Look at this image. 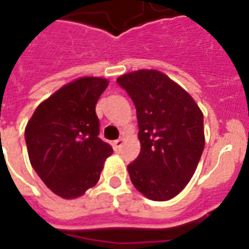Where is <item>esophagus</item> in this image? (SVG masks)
Listing matches in <instances>:
<instances>
[{"label": "esophagus", "instance_id": "34e87169", "mask_svg": "<svg viewBox=\"0 0 249 249\" xmlns=\"http://www.w3.org/2000/svg\"><path fill=\"white\" fill-rule=\"evenodd\" d=\"M122 145H123V139L116 140V141L113 142V148H114V151H120L121 147H122Z\"/></svg>", "mask_w": 249, "mask_h": 249}]
</instances>
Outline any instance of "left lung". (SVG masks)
Masks as SVG:
<instances>
[{"label": "left lung", "instance_id": "left-lung-1", "mask_svg": "<svg viewBox=\"0 0 249 249\" xmlns=\"http://www.w3.org/2000/svg\"><path fill=\"white\" fill-rule=\"evenodd\" d=\"M117 83L131 97L141 151L127 166L135 188L155 201L179 194L203 154L204 117L191 95L157 70H137Z\"/></svg>", "mask_w": 249, "mask_h": 249}]
</instances>
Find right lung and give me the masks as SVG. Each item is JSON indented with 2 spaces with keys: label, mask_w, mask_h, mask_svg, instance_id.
<instances>
[{
  "label": "right lung",
  "mask_w": 249,
  "mask_h": 249,
  "mask_svg": "<svg viewBox=\"0 0 249 249\" xmlns=\"http://www.w3.org/2000/svg\"><path fill=\"white\" fill-rule=\"evenodd\" d=\"M107 87L104 78H78L40 103L27 122L25 141L31 166L64 199L82 196L93 188L113 152L98 137L95 114V104Z\"/></svg>",
  "instance_id": "right-lung-1"
}]
</instances>
